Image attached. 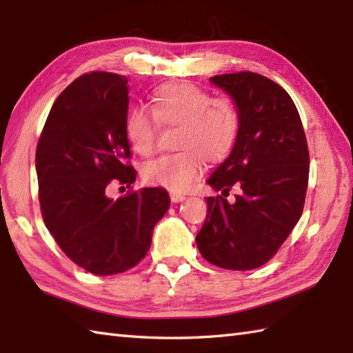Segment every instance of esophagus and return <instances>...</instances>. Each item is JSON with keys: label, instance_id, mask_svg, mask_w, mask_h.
Instances as JSON below:
<instances>
[{"label": "esophagus", "instance_id": "esophagus-1", "mask_svg": "<svg viewBox=\"0 0 353 353\" xmlns=\"http://www.w3.org/2000/svg\"><path fill=\"white\" fill-rule=\"evenodd\" d=\"M170 199H172V203H183V201L185 199V196L184 195H181V193H170Z\"/></svg>", "mask_w": 353, "mask_h": 353}]
</instances>
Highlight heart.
<instances>
[{
    "label": "heart",
    "mask_w": 353,
    "mask_h": 353,
    "mask_svg": "<svg viewBox=\"0 0 353 353\" xmlns=\"http://www.w3.org/2000/svg\"><path fill=\"white\" fill-rule=\"evenodd\" d=\"M149 112L132 110L125 132L134 152H155L158 125L176 128L175 154L164 155L143 168V178L154 185L184 192L203 176L205 163H222L239 140L242 119L233 100L213 97L189 82L161 85L149 99Z\"/></svg>",
    "instance_id": "obj_1"
}]
</instances>
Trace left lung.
I'll return each mask as SVG.
<instances>
[{
    "mask_svg": "<svg viewBox=\"0 0 353 353\" xmlns=\"http://www.w3.org/2000/svg\"><path fill=\"white\" fill-rule=\"evenodd\" d=\"M210 81L233 97L242 126L233 152L207 179L222 195L205 198L196 245L219 268L248 271L277 253L303 212L306 135L291 96L271 79L239 71ZM232 186L241 190L234 205L225 199Z\"/></svg>",
    "mask_w": 353,
    "mask_h": 353,
    "instance_id": "obj_1",
    "label": "left lung"
}]
</instances>
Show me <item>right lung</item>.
<instances>
[{
  "label": "right lung",
  "instance_id": "right-lung-1",
  "mask_svg": "<svg viewBox=\"0 0 353 353\" xmlns=\"http://www.w3.org/2000/svg\"><path fill=\"white\" fill-rule=\"evenodd\" d=\"M128 79L92 71L56 99L36 148L44 224L79 267L97 276L134 268L146 256L158 221L170 205L163 187L128 190L137 172L125 132Z\"/></svg>",
  "mask_w": 353,
  "mask_h": 353
}]
</instances>
